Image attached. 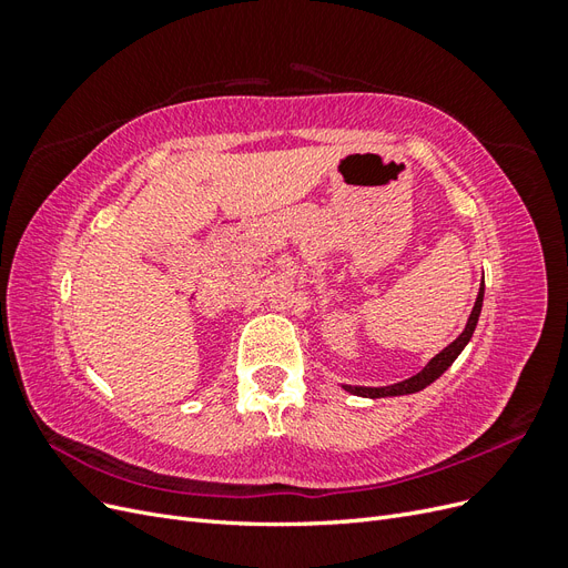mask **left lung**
Segmentation results:
<instances>
[{
    "instance_id": "obj_1",
    "label": "left lung",
    "mask_w": 568,
    "mask_h": 568,
    "mask_svg": "<svg viewBox=\"0 0 568 568\" xmlns=\"http://www.w3.org/2000/svg\"><path fill=\"white\" fill-rule=\"evenodd\" d=\"M480 305H484V284H480L478 288V298L474 303V311L469 315V322L467 326H464V332L450 343L448 348H443L432 363H428L419 374L409 376V379L400 382V384H393V386H384V388H365V386H346V390L355 393V395H363V398H388V395H407V393H417L422 388H426L428 384H434L438 376L448 369L457 355L464 351V346H467L474 329H476V322H478V315H480Z\"/></svg>"
}]
</instances>
